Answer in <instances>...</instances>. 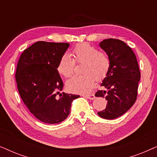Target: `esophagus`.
Masks as SVG:
<instances>
[{
  "label": "esophagus",
  "instance_id": "obj_1",
  "mask_svg": "<svg viewBox=\"0 0 157 157\" xmlns=\"http://www.w3.org/2000/svg\"><path fill=\"white\" fill-rule=\"evenodd\" d=\"M83 96L91 100H93L95 98V96H94V94H86V95H83Z\"/></svg>",
  "mask_w": 157,
  "mask_h": 157
}]
</instances>
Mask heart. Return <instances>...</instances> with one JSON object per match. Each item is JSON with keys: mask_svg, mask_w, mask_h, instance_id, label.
I'll return each instance as SVG.
<instances>
[{"mask_svg": "<svg viewBox=\"0 0 157 157\" xmlns=\"http://www.w3.org/2000/svg\"><path fill=\"white\" fill-rule=\"evenodd\" d=\"M71 56L72 58L67 53L62 56L58 71L62 76L69 78L74 74L75 63H82L81 72L83 74L73 77L66 83L68 89L75 93L91 91L95 85V78L96 81L104 79L110 68L111 61L108 54L86 43L75 46Z\"/></svg>", "mask_w": 157, "mask_h": 157, "instance_id": "1", "label": "heart"}]
</instances>
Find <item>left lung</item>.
<instances>
[{
	"mask_svg": "<svg viewBox=\"0 0 157 157\" xmlns=\"http://www.w3.org/2000/svg\"><path fill=\"white\" fill-rule=\"evenodd\" d=\"M99 46L111 61V66L101 86L95 96L107 100L104 110L98 112L103 119H114L125 113L136 101L141 78L138 62L134 51L119 39H104Z\"/></svg>",
	"mask_w": 157,
	"mask_h": 157,
	"instance_id": "1",
	"label": "left lung"
}]
</instances>
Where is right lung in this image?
Instances as JSON below:
<instances>
[{
	"label": "right lung",
	"mask_w": 157,
	"mask_h": 157,
	"mask_svg": "<svg viewBox=\"0 0 157 157\" xmlns=\"http://www.w3.org/2000/svg\"><path fill=\"white\" fill-rule=\"evenodd\" d=\"M68 43L38 41L24 50L17 64V87L27 108L40 121L61 123L68 117L71 105L78 95L62 91L58 65Z\"/></svg>",
	"instance_id": "right-lung-1"
}]
</instances>
